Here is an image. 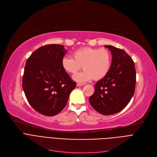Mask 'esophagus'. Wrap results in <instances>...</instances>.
<instances>
[{
  "instance_id": "1",
  "label": "esophagus",
  "mask_w": 157,
  "mask_h": 157,
  "mask_svg": "<svg viewBox=\"0 0 157 157\" xmlns=\"http://www.w3.org/2000/svg\"><path fill=\"white\" fill-rule=\"evenodd\" d=\"M85 84H82V83H77V86H78V87H80V86H84Z\"/></svg>"
}]
</instances>
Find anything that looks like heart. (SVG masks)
<instances>
[{
    "instance_id": "1",
    "label": "heart",
    "mask_w": 157,
    "mask_h": 157,
    "mask_svg": "<svg viewBox=\"0 0 157 157\" xmlns=\"http://www.w3.org/2000/svg\"><path fill=\"white\" fill-rule=\"evenodd\" d=\"M73 57L64 56L62 59V67L70 74L75 73L82 68L84 70L73 76L77 82H86L104 78L112 66V55L105 49L83 48L73 52Z\"/></svg>"
}]
</instances>
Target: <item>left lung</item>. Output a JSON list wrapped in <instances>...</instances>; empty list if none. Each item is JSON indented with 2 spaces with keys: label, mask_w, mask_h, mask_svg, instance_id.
Wrapping results in <instances>:
<instances>
[{
  "label": "left lung",
  "mask_w": 157,
  "mask_h": 157,
  "mask_svg": "<svg viewBox=\"0 0 157 157\" xmlns=\"http://www.w3.org/2000/svg\"><path fill=\"white\" fill-rule=\"evenodd\" d=\"M105 47L112 55L111 68L97 82L89 100L98 113L110 115L122 111L130 102L135 91L136 73L133 60L125 51L112 45Z\"/></svg>",
  "instance_id": "8db88e82"
}]
</instances>
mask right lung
Returning a JSON list of instances; mask_svg holds the SVG:
<instances>
[{"instance_id": "right-lung-1", "label": "right lung", "mask_w": 157, "mask_h": 157, "mask_svg": "<svg viewBox=\"0 0 157 157\" xmlns=\"http://www.w3.org/2000/svg\"><path fill=\"white\" fill-rule=\"evenodd\" d=\"M67 51L59 44L45 45L28 58L23 77V89L32 107L46 116L59 113L76 87L62 67Z\"/></svg>"}]
</instances>
